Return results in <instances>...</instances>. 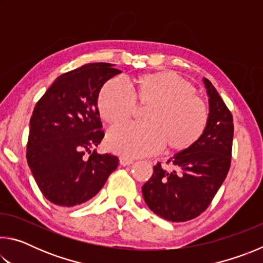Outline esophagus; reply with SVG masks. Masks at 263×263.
I'll list each match as a JSON object with an SVG mask.
<instances>
[{"label":"esophagus","instance_id":"esophagus-1","mask_svg":"<svg viewBox=\"0 0 263 263\" xmlns=\"http://www.w3.org/2000/svg\"><path fill=\"white\" fill-rule=\"evenodd\" d=\"M119 163H121L122 166H130V164L133 163V160L122 157V158H119Z\"/></svg>","mask_w":263,"mask_h":263}]
</instances>
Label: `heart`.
<instances>
[{
  "mask_svg": "<svg viewBox=\"0 0 263 263\" xmlns=\"http://www.w3.org/2000/svg\"><path fill=\"white\" fill-rule=\"evenodd\" d=\"M193 84L173 72L138 75L132 80V91L122 81L112 79L102 87L97 106L108 124L132 117L136 103L149 105L146 124L123 123L110 128L106 146L111 152L127 158L158 153L167 144L172 151L193 146L205 131L209 110Z\"/></svg>",
  "mask_w": 263,
  "mask_h": 263,
  "instance_id": "b5f03b06",
  "label": "heart"
}]
</instances>
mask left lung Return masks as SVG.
Wrapping results in <instances>:
<instances>
[{"label": "left lung", "mask_w": 263, "mask_h": 263, "mask_svg": "<svg viewBox=\"0 0 263 263\" xmlns=\"http://www.w3.org/2000/svg\"><path fill=\"white\" fill-rule=\"evenodd\" d=\"M209 97V122L202 137L168 160L175 169L158 162L142 185V196L155 215L171 221L194 219L206 210L231 166L233 117L216 88L203 79Z\"/></svg>", "instance_id": "1"}]
</instances>
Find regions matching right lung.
<instances>
[{
	"mask_svg": "<svg viewBox=\"0 0 263 263\" xmlns=\"http://www.w3.org/2000/svg\"><path fill=\"white\" fill-rule=\"evenodd\" d=\"M114 66L95 62L60 75L34 106L26 159L39 189L55 205L89 201L118 167L117 157L95 149L104 137L100 90L122 73Z\"/></svg>",
	"mask_w": 263,
	"mask_h": 263,
	"instance_id": "obj_1",
	"label": "right lung"
}]
</instances>
